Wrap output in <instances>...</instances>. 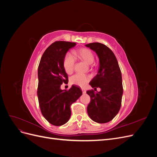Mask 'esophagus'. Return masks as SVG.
I'll use <instances>...</instances> for the list:
<instances>
[{
    "mask_svg": "<svg viewBox=\"0 0 157 157\" xmlns=\"http://www.w3.org/2000/svg\"><path fill=\"white\" fill-rule=\"evenodd\" d=\"M81 90H82V92L83 94H85V93H86V90H85L84 88H81Z\"/></svg>",
    "mask_w": 157,
    "mask_h": 157,
    "instance_id": "1",
    "label": "esophagus"
}]
</instances>
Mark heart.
<instances>
[{
  "label": "heart",
  "mask_w": 157,
  "mask_h": 157,
  "mask_svg": "<svg viewBox=\"0 0 157 157\" xmlns=\"http://www.w3.org/2000/svg\"><path fill=\"white\" fill-rule=\"evenodd\" d=\"M73 54L74 56L70 53H67L65 56L63 61L64 70L69 75L72 73L74 71L75 64V58L82 60L87 64H91L94 61V53L92 50L86 48H82L74 50ZM90 78H91L90 76L88 75L76 74L71 77L70 81L71 84L83 87L90 81Z\"/></svg>",
  "instance_id": "1"
}]
</instances>
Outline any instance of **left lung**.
I'll return each mask as SVG.
<instances>
[{
  "mask_svg": "<svg viewBox=\"0 0 157 157\" xmlns=\"http://www.w3.org/2000/svg\"><path fill=\"white\" fill-rule=\"evenodd\" d=\"M98 54V73L90 82L94 90L86 92L90 97L87 112L92 121L106 123L112 121L121 107L123 87L121 69L112 50L105 44L93 42L86 44ZM101 90L96 93L97 88Z\"/></svg>",
  "mask_w": 157,
  "mask_h": 157,
  "instance_id": "left-lung-1",
  "label": "left lung"
}]
</instances>
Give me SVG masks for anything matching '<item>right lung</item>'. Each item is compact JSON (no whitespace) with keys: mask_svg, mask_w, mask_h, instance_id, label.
<instances>
[{"mask_svg":"<svg viewBox=\"0 0 157 157\" xmlns=\"http://www.w3.org/2000/svg\"><path fill=\"white\" fill-rule=\"evenodd\" d=\"M75 42L56 41L47 48L38 67L37 96L42 115L54 126H61L71 117V105L82 95L78 86L73 85L69 90H61L68 81L63 61L67 51Z\"/></svg>","mask_w":157,"mask_h":157,"instance_id":"add662e5","label":"right lung"}]
</instances>
